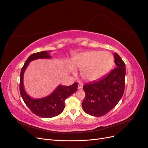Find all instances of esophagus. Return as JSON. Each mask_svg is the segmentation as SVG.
Returning a JSON list of instances; mask_svg holds the SVG:
<instances>
[{"instance_id": "1", "label": "esophagus", "mask_w": 148, "mask_h": 148, "mask_svg": "<svg viewBox=\"0 0 148 148\" xmlns=\"http://www.w3.org/2000/svg\"><path fill=\"white\" fill-rule=\"evenodd\" d=\"M83 87V85L82 84H79L78 85V90H81L82 88Z\"/></svg>"}]
</instances>
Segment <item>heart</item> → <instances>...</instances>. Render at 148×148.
<instances>
[{"mask_svg": "<svg viewBox=\"0 0 148 148\" xmlns=\"http://www.w3.org/2000/svg\"><path fill=\"white\" fill-rule=\"evenodd\" d=\"M71 62L73 66H69L71 73H75L74 67L81 70V77L84 80L94 81L101 78L110 70L114 63V57L107 51H87L76 55Z\"/></svg>", "mask_w": 148, "mask_h": 148, "instance_id": "obj_1", "label": "heart"}]
</instances>
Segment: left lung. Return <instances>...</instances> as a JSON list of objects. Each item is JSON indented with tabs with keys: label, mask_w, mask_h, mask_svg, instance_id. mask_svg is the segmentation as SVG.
<instances>
[{
	"label": "left lung",
	"mask_w": 148,
	"mask_h": 148,
	"mask_svg": "<svg viewBox=\"0 0 148 148\" xmlns=\"http://www.w3.org/2000/svg\"><path fill=\"white\" fill-rule=\"evenodd\" d=\"M113 56L116 68L102 78L83 86L86 95L82 106L90 115H105L116 106L123 95L125 65L117 53Z\"/></svg>",
	"instance_id": "1"
}]
</instances>
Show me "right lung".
Returning <instances> with one entry per match:
<instances>
[{
  "mask_svg": "<svg viewBox=\"0 0 148 148\" xmlns=\"http://www.w3.org/2000/svg\"><path fill=\"white\" fill-rule=\"evenodd\" d=\"M50 51H41L32 54L27 58L20 74V93L26 106L36 115L44 118H50L61 113L64 108V101L77 91L78 84L74 82L72 85H58L51 95L40 99L30 97L25 91L23 79L24 72L30 62L38 59L51 58Z\"/></svg>",
  "mask_w": 148,
  "mask_h": 148,
  "instance_id": "obj_1",
  "label": "right lung"
}]
</instances>
